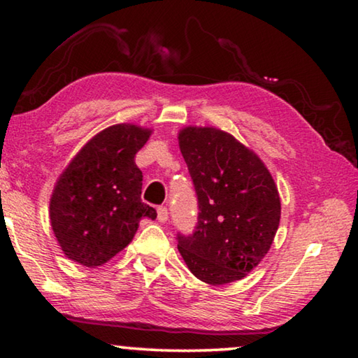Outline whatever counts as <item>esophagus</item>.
<instances>
[{
    "label": "esophagus",
    "instance_id": "obj_1",
    "mask_svg": "<svg viewBox=\"0 0 358 358\" xmlns=\"http://www.w3.org/2000/svg\"><path fill=\"white\" fill-rule=\"evenodd\" d=\"M169 217V211L166 207H157V221L166 222Z\"/></svg>",
    "mask_w": 358,
    "mask_h": 358
}]
</instances>
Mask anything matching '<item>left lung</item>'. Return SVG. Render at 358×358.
I'll use <instances>...</instances> for the list:
<instances>
[{"label": "left lung", "mask_w": 358, "mask_h": 358, "mask_svg": "<svg viewBox=\"0 0 358 358\" xmlns=\"http://www.w3.org/2000/svg\"><path fill=\"white\" fill-rule=\"evenodd\" d=\"M180 150L196 189L199 216L191 235L177 234L187 268L208 284L241 280L273 243L281 202L264 162L216 128H185Z\"/></svg>", "instance_id": "8db88e82"}]
</instances>
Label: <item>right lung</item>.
Here are the masks:
<instances>
[{
  "label": "right lung",
  "instance_id": "add662e5",
  "mask_svg": "<svg viewBox=\"0 0 358 358\" xmlns=\"http://www.w3.org/2000/svg\"><path fill=\"white\" fill-rule=\"evenodd\" d=\"M151 134L136 124L101 131L78 151L58 178L50 199L53 234L66 256L99 266L131 243L142 217L156 220L143 203L136 155Z\"/></svg>",
  "mask_w": 358,
  "mask_h": 358
}]
</instances>
